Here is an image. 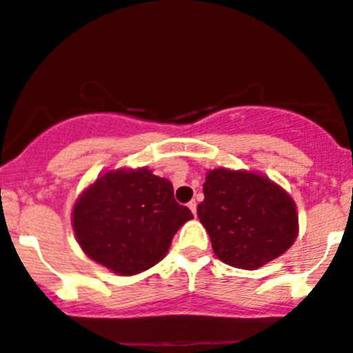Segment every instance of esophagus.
Wrapping results in <instances>:
<instances>
[{
    "label": "esophagus",
    "mask_w": 353,
    "mask_h": 353,
    "mask_svg": "<svg viewBox=\"0 0 353 353\" xmlns=\"http://www.w3.org/2000/svg\"><path fill=\"white\" fill-rule=\"evenodd\" d=\"M188 208L192 210V214L194 216H197V204H196V201H190L189 204H188Z\"/></svg>",
    "instance_id": "1"
}]
</instances>
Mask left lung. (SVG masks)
<instances>
[{"instance_id": "1", "label": "left lung", "mask_w": 353, "mask_h": 353, "mask_svg": "<svg viewBox=\"0 0 353 353\" xmlns=\"http://www.w3.org/2000/svg\"><path fill=\"white\" fill-rule=\"evenodd\" d=\"M202 190L197 216L224 264L255 270L297 239L292 197L269 177L219 168L208 172Z\"/></svg>"}]
</instances>
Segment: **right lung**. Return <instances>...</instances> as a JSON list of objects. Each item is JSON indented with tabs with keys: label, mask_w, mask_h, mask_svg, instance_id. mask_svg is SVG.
Segmentation results:
<instances>
[{
	"label": "right lung",
	"mask_w": 353,
	"mask_h": 353,
	"mask_svg": "<svg viewBox=\"0 0 353 353\" xmlns=\"http://www.w3.org/2000/svg\"><path fill=\"white\" fill-rule=\"evenodd\" d=\"M192 212L174 199L171 181L148 168L117 169L76 201L72 228L89 259L114 274L134 275L163 261Z\"/></svg>",
	"instance_id": "add662e5"
}]
</instances>
